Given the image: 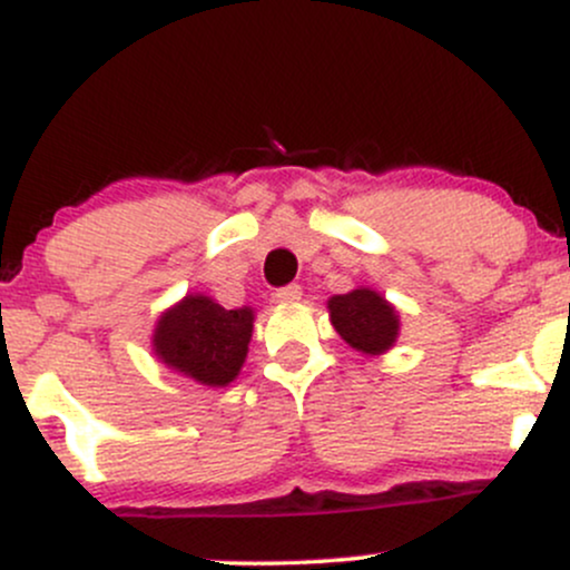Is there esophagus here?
I'll return each instance as SVG.
<instances>
[{
  "label": "esophagus",
  "instance_id": "1",
  "mask_svg": "<svg viewBox=\"0 0 570 570\" xmlns=\"http://www.w3.org/2000/svg\"><path fill=\"white\" fill-rule=\"evenodd\" d=\"M299 297H303V289H299V284L281 286V289L276 292V299H278V303H297Z\"/></svg>",
  "mask_w": 570,
  "mask_h": 570
}]
</instances>
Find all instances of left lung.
<instances>
[{"mask_svg": "<svg viewBox=\"0 0 570 570\" xmlns=\"http://www.w3.org/2000/svg\"><path fill=\"white\" fill-rule=\"evenodd\" d=\"M337 335L367 356H381L396 343L399 313L377 292L358 286L348 294H335L326 303Z\"/></svg>", "mask_w": 570, "mask_h": 570, "instance_id": "1", "label": "left lung"}]
</instances>
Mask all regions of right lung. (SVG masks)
I'll list each match as a JSON object with an SVG mask.
<instances>
[{
    "label": "right lung",
    "instance_id": "obj_1",
    "mask_svg": "<svg viewBox=\"0 0 570 570\" xmlns=\"http://www.w3.org/2000/svg\"><path fill=\"white\" fill-rule=\"evenodd\" d=\"M252 326V307L227 311L206 294H187L158 318L153 351L166 367L195 383L225 389L244 367Z\"/></svg>",
    "mask_w": 570,
    "mask_h": 570
}]
</instances>
